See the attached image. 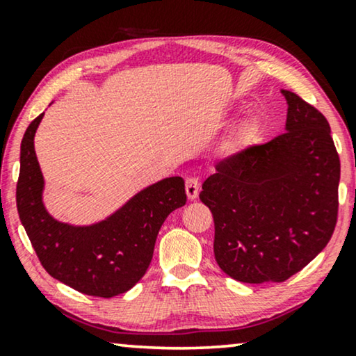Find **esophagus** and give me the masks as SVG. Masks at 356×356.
Segmentation results:
<instances>
[{"label": "esophagus", "mask_w": 356, "mask_h": 356, "mask_svg": "<svg viewBox=\"0 0 356 356\" xmlns=\"http://www.w3.org/2000/svg\"><path fill=\"white\" fill-rule=\"evenodd\" d=\"M199 194V181L197 178H188L186 179V196L189 201H193V199H196Z\"/></svg>", "instance_id": "34e87169"}]
</instances>
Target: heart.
<instances>
[{
  "instance_id": "heart-1",
  "label": "heart",
  "mask_w": 356,
  "mask_h": 356,
  "mask_svg": "<svg viewBox=\"0 0 356 356\" xmlns=\"http://www.w3.org/2000/svg\"><path fill=\"white\" fill-rule=\"evenodd\" d=\"M250 133H251V124H245V126H243V128H241V134H243V136H248Z\"/></svg>"
}]
</instances>
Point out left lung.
Wrapping results in <instances>:
<instances>
[{
    "label": "left lung",
    "mask_w": 356,
    "mask_h": 356,
    "mask_svg": "<svg viewBox=\"0 0 356 356\" xmlns=\"http://www.w3.org/2000/svg\"><path fill=\"white\" fill-rule=\"evenodd\" d=\"M285 133L216 165L201 201L216 225L220 269L245 284L285 282L332 236L339 211L340 160L319 110L282 90Z\"/></svg>",
    "instance_id": "8db88e82"
}]
</instances>
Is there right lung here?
<instances>
[{"label": "right lung", "instance_id": "obj_1", "mask_svg": "<svg viewBox=\"0 0 356 356\" xmlns=\"http://www.w3.org/2000/svg\"><path fill=\"white\" fill-rule=\"evenodd\" d=\"M43 113L21 143L17 212L42 266L53 279L84 295L111 298L143 279L165 218L186 204L184 179L163 178L140 189L105 220L71 225L51 217L43 204V179L33 138Z\"/></svg>", "mask_w": 356, "mask_h": 356}]
</instances>
